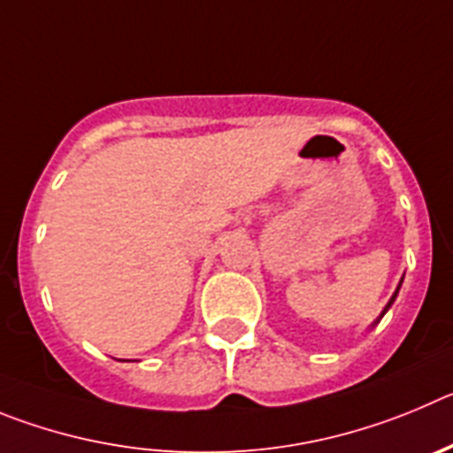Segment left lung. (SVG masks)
I'll return each instance as SVG.
<instances>
[{
	"instance_id": "left-lung-1",
	"label": "left lung",
	"mask_w": 453,
	"mask_h": 453,
	"mask_svg": "<svg viewBox=\"0 0 453 453\" xmlns=\"http://www.w3.org/2000/svg\"><path fill=\"white\" fill-rule=\"evenodd\" d=\"M399 287H402V282H399ZM399 287H397V291H399ZM397 291H395V293H393V297H390V300H388V304H386V307H384V311H381V316H379V318H377V323H379V320H381V318H384V313H386V311H388V309H390V304H393V303H395V297H397ZM377 323H374V325H377Z\"/></svg>"
}]
</instances>
